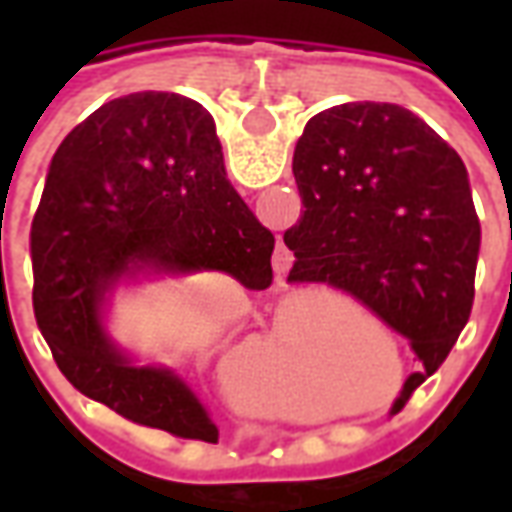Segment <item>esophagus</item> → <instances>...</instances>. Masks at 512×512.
<instances>
[{
	"label": "esophagus",
	"mask_w": 512,
	"mask_h": 512,
	"mask_svg": "<svg viewBox=\"0 0 512 512\" xmlns=\"http://www.w3.org/2000/svg\"><path fill=\"white\" fill-rule=\"evenodd\" d=\"M288 268H290V257H279L277 274H288Z\"/></svg>",
	"instance_id": "esophagus-1"
}]
</instances>
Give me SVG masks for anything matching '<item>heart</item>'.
<instances>
[{"label":"heart","mask_w":512,"mask_h":512,"mask_svg":"<svg viewBox=\"0 0 512 512\" xmlns=\"http://www.w3.org/2000/svg\"><path fill=\"white\" fill-rule=\"evenodd\" d=\"M310 323L285 337L282 343V362L301 384H307L315 376V367L321 356L329 351V345L351 329V323L359 318V307L348 299H310L307 301Z\"/></svg>","instance_id":"b5f03b06"}]
</instances>
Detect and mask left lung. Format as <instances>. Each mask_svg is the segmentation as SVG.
I'll list each match as a JSON object with an SVG mask.
<instances>
[{"label":"left lung","mask_w":512,"mask_h":512,"mask_svg":"<svg viewBox=\"0 0 512 512\" xmlns=\"http://www.w3.org/2000/svg\"><path fill=\"white\" fill-rule=\"evenodd\" d=\"M293 175L304 213L285 230L288 282L345 290L406 337L419 370L400 411L472 315L480 219L469 172L414 112L354 101L307 123Z\"/></svg>","instance_id":"obj_1"}]
</instances>
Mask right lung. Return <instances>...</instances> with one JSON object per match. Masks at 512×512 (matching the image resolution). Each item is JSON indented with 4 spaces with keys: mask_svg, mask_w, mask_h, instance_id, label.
Masks as SVG:
<instances>
[{
    "mask_svg": "<svg viewBox=\"0 0 512 512\" xmlns=\"http://www.w3.org/2000/svg\"><path fill=\"white\" fill-rule=\"evenodd\" d=\"M274 235L230 186L213 117L178 93L109 101L62 139L32 219V307L60 373L120 417L216 439L167 367H136L104 329V301L136 274L222 271L266 290Z\"/></svg>",
    "mask_w": 512,
    "mask_h": 512,
    "instance_id": "obj_1",
    "label": "right lung"
}]
</instances>
